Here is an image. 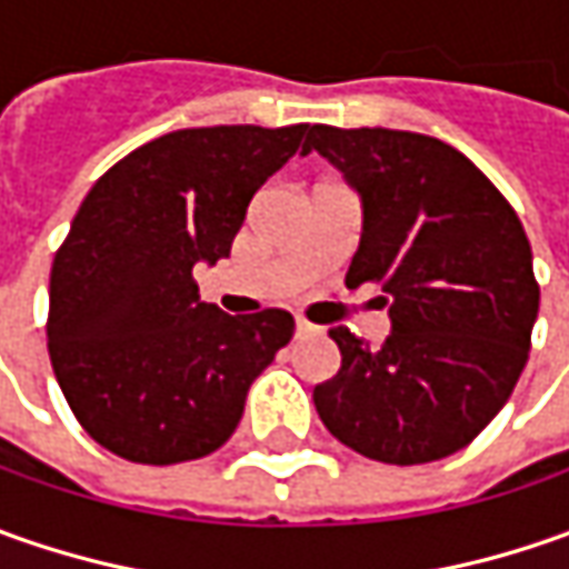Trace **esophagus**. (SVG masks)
Listing matches in <instances>:
<instances>
[{"mask_svg":"<svg viewBox=\"0 0 569 569\" xmlns=\"http://www.w3.org/2000/svg\"><path fill=\"white\" fill-rule=\"evenodd\" d=\"M295 332H297V339H307V336H317L319 329H317V326H310L307 319H297Z\"/></svg>","mask_w":569,"mask_h":569,"instance_id":"34e87169","label":"esophagus"}]
</instances>
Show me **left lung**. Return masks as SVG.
Masks as SVG:
<instances>
[{"instance_id": "1", "label": "left lung", "mask_w": 569, "mask_h": 569, "mask_svg": "<svg viewBox=\"0 0 569 569\" xmlns=\"http://www.w3.org/2000/svg\"><path fill=\"white\" fill-rule=\"evenodd\" d=\"M319 151L361 196L345 284L380 281L389 336H329L341 370L313 389L322 425L389 466L452 456L507 405L538 317L532 247L510 202L452 144L399 129L313 126Z\"/></svg>"}]
</instances>
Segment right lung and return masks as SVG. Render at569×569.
<instances>
[{
  "mask_svg": "<svg viewBox=\"0 0 569 569\" xmlns=\"http://www.w3.org/2000/svg\"><path fill=\"white\" fill-rule=\"evenodd\" d=\"M307 122L177 129L136 148L84 196L50 272V361L100 447L142 466L228 443L252 380L295 336V317H228L199 297L250 199L295 158Z\"/></svg>",
  "mask_w": 569,
  "mask_h": 569,
  "instance_id": "add662e5",
  "label": "right lung"
}]
</instances>
